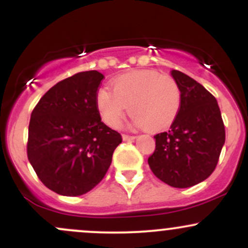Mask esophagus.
I'll list each match as a JSON object with an SVG mask.
<instances>
[{"label": "esophagus", "instance_id": "1", "mask_svg": "<svg viewBox=\"0 0 248 248\" xmlns=\"http://www.w3.org/2000/svg\"><path fill=\"white\" fill-rule=\"evenodd\" d=\"M122 139H124V141H131V140L136 139V137H134V136H127V134H124V136H122Z\"/></svg>", "mask_w": 248, "mask_h": 248}]
</instances>
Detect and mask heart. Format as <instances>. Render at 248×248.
<instances>
[{
  "mask_svg": "<svg viewBox=\"0 0 248 248\" xmlns=\"http://www.w3.org/2000/svg\"><path fill=\"white\" fill-rule=\"evenodd\" d=\"M111 90L97 92L96 107L102 120L112 128L121 126L128 108L134 126L162 131L175 121L181 108L179 84L156 71L122 74L112 80Z\"/></svg>",
  "mask_w": 248,
  "mask_h": 248,
  "instance_id": "heart-1",
  "label": "heart"
}]
</instances>
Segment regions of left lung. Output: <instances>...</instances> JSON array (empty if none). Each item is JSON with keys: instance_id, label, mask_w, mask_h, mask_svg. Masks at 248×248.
Here are the masks:
<instances>
[{"instance_id": "left-lung-1", "label": "left lung", "mask_w": 248, "mask_h": 248, "mask_svg": "<svg viewBox=\"0 0 248 248\" xmlns=\"http://www.w3.org/2000/svg\"><path fill=\"white\" fill-rule=\"evenodd\" d=\"M170 74L181 90V108L170 129L155 136L156 149L147 163L161 181L187 188L215 170L226 131L216 98L182 72Z\"/></svg>"}]
</instances>
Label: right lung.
I'll use <instances>...</instances> for the list:
<instances>
[{"mask_svg": "<svg viewBox=\"0 0 248 248\" xmlns=\"http://www.w3.org/2000/svg\"><path fill=\"white\" fill-rule=\"evenodd\" d=\"M103 78L89 71L57 82L31 114L27 157L39 180L57 194L77 197L91 191L107 174L122 141L97 110Z\"/></svg>", "mask_w": 248, "mask_h": 248, "instance_id": "obj_1", "label": "right lung"}]
</instances>
